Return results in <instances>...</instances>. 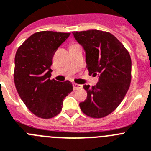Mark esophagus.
Masks as SVG:
<instances>
[{
  "mask_svg": "<svg viewBox=\"0 0 151 151\" xmlns=\"http://www.w3.org/2000/svg\"><path fill=\"white\" fill-rule=\"evenodd\" d=\"M83 87L82 85H80V84H77V83H73V89L74 90H80Z\"/></svg>",
  "mask_w": 151,
  "mask_h": 151,
  "instance_id": "34e87169",
  "label": "esophagus"
}]
</instances>
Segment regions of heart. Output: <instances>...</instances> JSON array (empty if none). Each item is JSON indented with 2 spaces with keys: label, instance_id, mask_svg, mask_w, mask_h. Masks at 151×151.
Here are the masks:
<instances>
[{
  "label": "heart",
  "instance_id": "obj_1",
  "mask_svg": "<svg viewBox=\"0 0 151 151\" xmlns=\"http://www.w3.org/2000/svg\"><path fill=\"white\" fill-rule=\"evenodd\" d=\"M72 45H74V44H72Z\"/></svg>",
  "mask_w": 151,
  "mask_h": 151
}]
</instances>
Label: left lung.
<instances>
[{"mask_svg": "<svg viewBox=\"0 0 151 151\" xmlns=\"http://www.w3.org/2000/svg\"><path fill=\"white\" fill-rule=\"evenodd\" d=\"M86 51L89 74H99L97 84L84 85L86 99L80 103L89 117L103 118L112 113L126 95L132 80V59L122 43L106 31L90 29L72 32Z\"/></svg>", "mask_w": 151, "mask_h": 151, "instance_id": "obj_1", "label": "left lung"}]
</instances>
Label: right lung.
<instances>
[{"instance_id": "1", "label": "right lung", "mask_w": 151, "mask_h": 151, "mask_svg": "<svg viewBox=\"0 0 151 151\" xmlns=\"http://www.w3.org/2000/svg\"><path fill=\"white\" fill-rule=\"evenodd\" d=\"M70 32L41 31L32 34L18 48L14 79L19 97L30 112L48 119L59 114L63 99L73 91L69 81L50 79L52 58Z\"/></svg>"}]
</instances>
